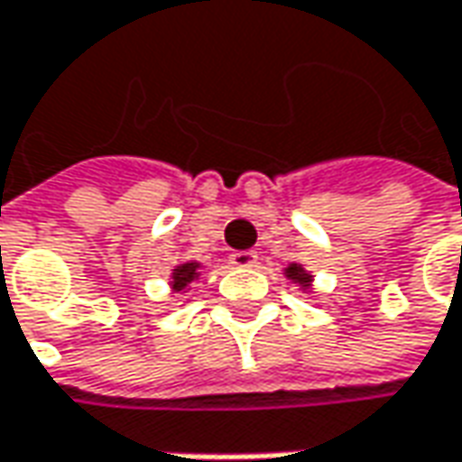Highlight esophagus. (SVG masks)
I'll return each instance as SVG.
<instances>
[{"mask_svg":"<svg viewBox=\"0 0 462 462\" xmlns=\"http://www.w3.org/2000/svg\"><path fill=\"white\" fill-rule=\"evenodd\" d=\"M230 263H232V266H237V269H248V266H256L258 254H256V251H235V254H230Z\"/></svg>","mask_w":462,"mask_h":462,"instance_id":"34e87169","label":"esophagus"}]
</instances>
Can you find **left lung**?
Here are the masks:
<instances>
[{"label": "left lung", "mask_w": 462, "mask_h": 462, "mask_svg": "<svg viewBox=\"0 0 462 462\" xmlns=\"http://www.w3.org/2000/svg\"><path fill=\"white\" fill-rule=\"evenodd\" d=\"M287 280H292V282H298L300 287H309L311 285V274L309 272H303V266H298V263H290L285 269Z\"/></svg>", "instance_id": "8db88e82"}]
</instances>
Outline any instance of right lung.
Here are the masks:
<instances>
[{
	"instance_id": "add662e5",
	"label": "right lung",
	"mask_w": 462,
	"mask_h": 462,
	"mask_svg": "<svg viewBox=\"0 0 462 462\" xmlns=\"http://www.w3.org/2000/svg\"><path fill=\"white\" fill-rule=\"evenodd\" d=\"M196 269H199V263H193V261H190V263H180L177 269H172V290L180 292L188 282H193V280L199 277Z\"/></svg>"
}]
</instances>
